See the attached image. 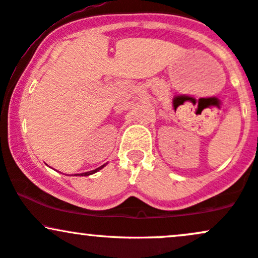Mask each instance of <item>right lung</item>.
Returning <instances> with one entry per match:
<instances>
[{
	"instance_id": "obj_1",
	"label": "right lung",
	"mask_w": 258,
	"mask_h": 258,
	"mask_svg": "<svg viewBox=\"0 0 258 258\" xmlns=\"http://www.w3.org/2000/svg\"><path fill=\"white\" fill-rule=\"evenodd\" d=\"M105 165H103V166H100V167H98V168H96V170H92V171H88V172H85V173H79L80 176H90V174H93V173H96L97 171H99V170H102L103 167H104ZM76 176H78V174H76Z\"/></svg>"
}]
</instances>
